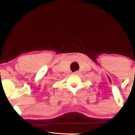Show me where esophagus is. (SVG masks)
<instances>
[{
  "mask_svg": "<svg viewBox=\"0 0 135 135\" xmlns=\"http://www.w3.org/2000/svg\"><path fill=\"white\" fill-rule=\"evenodd\" d=\"M78 73H79L78 71H76V72H74V74H78Z\"/></svg>",
  "mask_w": 135,
  "mask_h": 135,
  "instance_id": "obj_1",
  "label": "esophagus"
}]
</instances>
